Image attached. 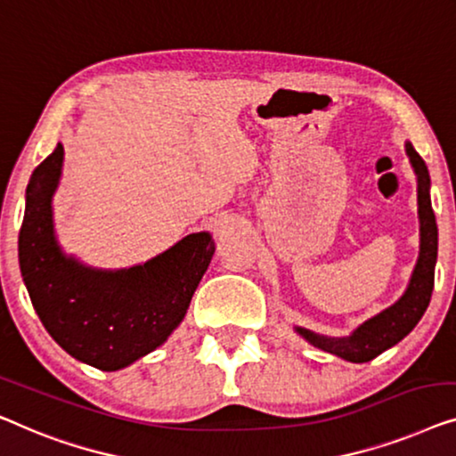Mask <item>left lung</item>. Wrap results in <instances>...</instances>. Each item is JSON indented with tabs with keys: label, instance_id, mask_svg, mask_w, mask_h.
Returning a JSON list of instances; mask_svg holds the SVG:
<instances>
[{
	"label": "left lung",
	"instance_id": "8db88e82",
	"mask_svg": "<svg viewBox=\"0 0 456 456\" xmlns=\"http://www.w3.org/2000/svg\"><path fill=\"white\" fill-rule=\"evenodd\" d=\"M409 163L418 177V215H419V256L409 279L405 293L382 310L357 326L347 337H326L320 332L295 326V332L316 349L337 355L351 363H365L384 351L395 347L411 332L428 310L434 289V268L438 258V225L429 200V173L423 159L411 142H405Z\"/></svg>",
	"mask_w": 456,
	"mask_h": 456
}]
</instances>
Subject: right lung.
<instances>
[{"mask_svg": "<svg viewBox=\"0 0 456 456\" xmlns=\"http://www.w3.org/2000/svg\"><path fill=\"white\" fill-rule=\"evenodd\" d=\"M63 146L37 167L27 185L18 260L35 312L53 341L82 363L115 371L138 362L182 324L213 260L208 231L190 233L155 258L127 268H93L63 252L53 196Z\"/></svg>", "mask_w": 456, "mask_h": 456, "instance_id": "add662e5", "label": "right lung"}]
</instances>
